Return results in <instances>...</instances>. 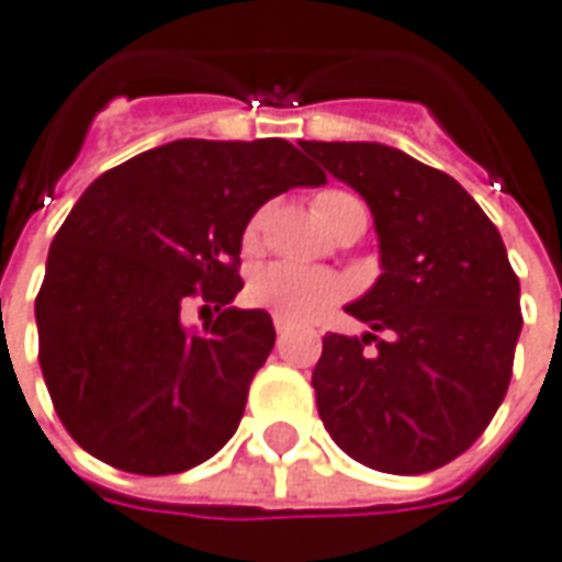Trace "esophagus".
Returning a JSON list of instances; mask_svg holds the SVG:
<instances>
[{
	"label": "esophagus",
	"instance_id": "obj_1",
	"mask_svg": "<svg viewBox=\"0 0 562 562\" xmlns=\"http://www.w3.org/2000/svg\"><path fill=\"white\" fill-rule=\"evenodd\" d=\"M274 330H278V336H284V333H288V321L278 318V315H274Z\"/></svg>",
	"mask_w": 562,
	"mask_h": 562
}]
</instances>
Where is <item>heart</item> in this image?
Masks as SVG:
<instances>
[{
    "mask_svg": "<svg viewBox=\"0 0 562 562\" xmlns=\"http://www.w3.org/2000/svg\"><path fill=\"white\" fill-rule=\"evenodd\" d=\"M342 199H351V195L336 192V189L321 192L315 199V214L324 220L327 207ZM259 229H262V214L247 223L244 241L257 244ZM247 296H250V303L269 308L278 318L290 321V324H305V321L321 318L327 308H333L346 296V281L327 269H308V266H296V262H269L254 272L250 284H247Z\"/></svg>",
    "mask_w": 562,
    "mask_h": 562,
    "instance_id": "1",
    "label": "heart"
}]
</instances>
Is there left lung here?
Masks as SVG:
<instances>
[{"label":"left lung","instance_id":"obj_1","mask_svg":"<svg viewBox=\"0 0 562 562\" xmlns=\"http://www.w3.org/2000/svg\"><path fill=\"white\" fill-rule=\"evenodd\" d=\"M300 146L367 201L382 266L346 305L373 333L324 336L312 373L321 422L361 465L435 471L483 435L508 392L524 318L502 235L450 173L394 146Z\"/></svg>","mask_w":562,"mask_h":562}]
</instances>
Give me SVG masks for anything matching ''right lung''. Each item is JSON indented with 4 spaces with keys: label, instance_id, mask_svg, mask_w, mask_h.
Returning <instances> with one entry per match:
<instances>
[{
    "label": "right lung",
    "instance_id": "add662e5",
    "mask_svg": "<svg viewBox=\"0 0 562 562\" xmlns=\"http://www.w3.org/2000/svg\"><path fill=\"white\" fill-rule=\"evenodd\" d=\"M327 177L288 140H173L100 173L54 235L36 296L38 363L81 450L131 474L201 465L235 435L274 346L262 308L201 331L189 295L229 304L250 216Z\"/></svg>",
    "mask_w": 562,
    "mask_h": 562
}]
</instances>
